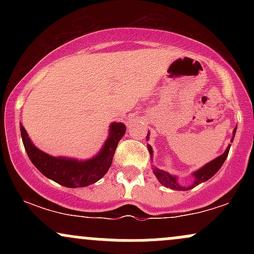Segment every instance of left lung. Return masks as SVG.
<instances>
[{"label":"left lung","instance_id":"8db88e82","mask_svg":"<svg viewBox=\"0 0 254 254\" xmlns=\"http://www.w3.org/2000/svg\"><path fill=\"white\" fill-rule=\"evenodd\" d=\"M235 132H237V127L233 130V137H232V139H230V142H233V139H234ZM148 139H149V132H148V135H147V141ZM147 145H148V150H149V154H150V159H153V148L150 147V144H147ZM230 145L232 144H229L228 147H227V149L224 150L223 154H221V155L217 156L216 159L211 160L210 162H208V164L204 165L203 167H200L199 170L194 171L193 173H192V177L194 178V180L190 186L180 185V184L178 183V177L173 176V174H170L168 172H166V171L159 170L157 167H153V172H154V174H155V177L157 178V180H159L162 185L166 186V188H170V189H172V190H177V191L191 190V189L196 188V186L199 185V184L209 180L212 176H214V174L217 173V171L222 167L223 162L226 161L227 156H228Z\"/></svg>","mask_w":254,"mask_h":254}]
</instances>
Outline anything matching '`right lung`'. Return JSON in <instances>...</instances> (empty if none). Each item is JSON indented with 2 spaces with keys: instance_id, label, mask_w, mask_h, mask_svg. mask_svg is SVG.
Segmentation results:
<instances>
[{
  "instance_id": "1",
  "label": "right lung",
  "mask_w": 254,
  "mask_h": 254,
  "mask_svg": "<svg viewBox=\"0 0 254 254\" xmlns=\"http://www.w3.org/2000/svg\"><path fill=\"white\" fill-rule=\"evenodd\" d=\"M22 143L32 164L40 173L65 188H84L92 185L107 173L112 165L116 148L127 127L113 122L110 124L109 136L99 153L88 160H77L65 156H52L44 153L32 143L25 127L20 125Z\"/></svg>"
}]
</instances>
